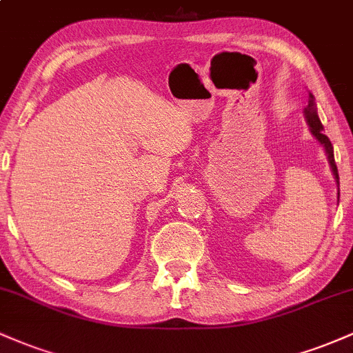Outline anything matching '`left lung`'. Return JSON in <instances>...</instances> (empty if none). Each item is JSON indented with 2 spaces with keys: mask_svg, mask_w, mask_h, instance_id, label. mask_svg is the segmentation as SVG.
<instances>
[{
  "mask_svg": "<svg viewBox=\"0 0 353 353\" xmlns=\"http://www.w3.org/2000/svg\"><path fill=\"white\" fill-rule=\"evenodd\" d=\"M303 116H305L307 124H309L312 136L319 141L320 145L323 148V151L327 154V159H329V165L332 169V174H334L335 182H337V189H339V171H337V165H335V159H334V148H332L330 139L325 134H322L323 131V125L320 123L319 114H317V106H315V98L312 92H309V103L307 106L303 108ZM340 192L337 190V199H339Z\"/></svg>",
  "mask_w": 353,
  "mask_h": 353,
  "instance_id": "left-lung-1",
  "label": "left lung"
}]
</instances>
